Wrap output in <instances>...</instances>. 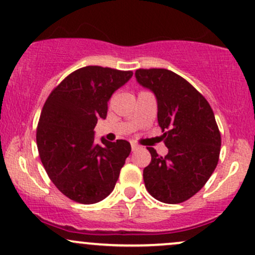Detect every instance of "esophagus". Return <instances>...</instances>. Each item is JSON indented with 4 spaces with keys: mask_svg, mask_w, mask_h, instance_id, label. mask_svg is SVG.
<instances>
[{
    "mask_svg": "<svg viewBox=\"0 0 255 255\" xmlns=\"http://www.w3.org/2000/svg\"><path fill=\"white\" fill-rule=\"evenodd\" d=\"M132 151H135V150H138L139 149V145H136V144H134V142H132Z\"/></svg>",
    "mask_w": 255,
    "mask_h": 255,
    "instance_id": "34e87169",
    "label": "esophagus"
}]
</instances>
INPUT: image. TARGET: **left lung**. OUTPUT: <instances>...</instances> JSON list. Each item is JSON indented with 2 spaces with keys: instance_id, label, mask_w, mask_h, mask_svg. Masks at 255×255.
<instances>
[{
  "instance_id": "1",
  "label": "left lung",
  "mask_w": 255,
  "mask_h": 255,
  "mask_svg": "<svg viewBox=\"0 0 255 255\" xmlns=\"http://www.w3.org/2000/svg\"><path fill=\"white\" fill-rule=\"evenodd\" d=\"M138 83L157 100V120L168 153L159 156L147 147L151 162L144 168L149 194L175 205L197 194L219 161V128L206 98L186 80L167 69H139Z\"/></svg>"
}]
</instances>
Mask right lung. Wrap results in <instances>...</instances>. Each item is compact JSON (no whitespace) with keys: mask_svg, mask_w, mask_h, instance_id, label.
<instances>
[{"mask_svg":"<svg viewBox=\"0 0 255 255\" xmlns=\"http://www.w3.org/2000/svg\"><path fill=\"white\" fill-rule=\"evenodd\" d=\"M133 76L102 66H85L70 74L47 98L36 141L52 183L70 200L92 205L113 192L130 153L127 140L94 141L98 120L106 119L108 102Z\"/></svg>","mask_w":255,"mask_h":255,"instance_id":"obj_1","label":"right lung"}]
</instances>
